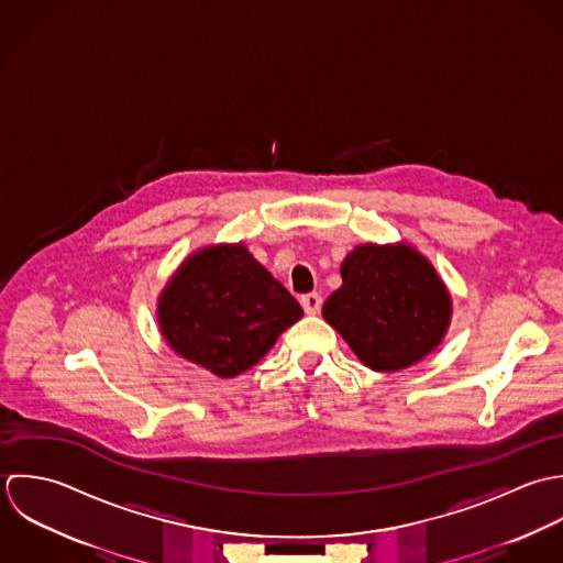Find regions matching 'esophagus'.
Returning a JSON list of instances; mask_svg holds the SVG:
<instances>
[{
    "instance_id": "1",
    "label": "esophagus",
    "mask_w": 563,
    "mask_h": 563,
    "mask_svg": "<svg viewBox=\"0 0 563 563\" xmlns=\"http://www.w3.org/2000/svg\"><path fill=\"white\" fill-rule=\"evenodd\" d=\"M300 305L307 316H318L322 309V296L320 294H307L300 298Z\"/></svg>"
}]
</instances>
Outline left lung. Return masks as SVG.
Wrapping results in <instances>:
<instances>
[{"instance_id": "8db88e82", "label": "left lung", "mask_w": 563, "mask_h": 563, "mask_svg": "<svg viewBox=\"0 0 563 563\" xmlns=\"http://www.w3.org/2000/svg\"><path fill=\"white\" fill-rule=\"evenodd\" d=\"M339 272L341 287L324 302L322 316L365 367H411L446 338L449 287L411 243H361Z\"/></svg>"}]
</instances>
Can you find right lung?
<instances>
[{"mask_svg": "<svg viewBox=\"0 0 563 563\" xmlns=\"http://www.w3.org/2000/svg\"><path fill=\"white\" fill-rule=\"evenodd\" d=\"M300 318L296 298L241 241L191 252L156 305L167 345L220 378L256 365Z\"/></svg>", "mask_w": 563, "mask_h": 563, "instance_id": "obj_1", "label": "right lung"}]
</instances>
